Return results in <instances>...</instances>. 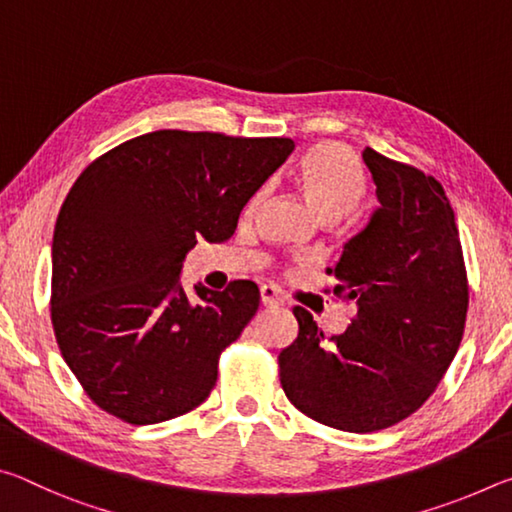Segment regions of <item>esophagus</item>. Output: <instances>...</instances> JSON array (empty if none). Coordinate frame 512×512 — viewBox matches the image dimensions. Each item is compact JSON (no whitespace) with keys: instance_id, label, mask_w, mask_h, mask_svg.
<instances>
[{"instance_id":"1","label":"esophagus","mask_w":512,"mask_h":512,"mask_svg":"<svg viewBox=\"0 0 512 512\" xmlns=\"http://www.w3.org/2000/svg\"><path fill=\"white\" fill-rule=\"evenodd\" d=\"M259 298H262L264 307H273L282 302L280 291H277V287H273V284H262V289H259Z\"/></svg>"}]
</instances>
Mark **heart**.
<instances>
[{
	"label": "heart",
	"mask_w": 512,
	"mask_h": 512,
	"mask_svg": "<svg viewBox=\"0 0 512 512\" xmlns=\"http://www.w3.org/2000/svg\"><path fill=\"white\" fill-rule=\"evenodd\" d=\"M296 185L320 221L334 223L348 216L368 192L361 160L341 144L325 142L309 149L296 169ZM259 201L255 198L253 205Z\"/></svg>",
	"instance_id": "obj_1"
}]
</instances>
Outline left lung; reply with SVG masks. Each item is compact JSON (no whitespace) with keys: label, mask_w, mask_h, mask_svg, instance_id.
I'll list each match as a JSON object with an SVG mask.
<instances>
[{"label":"left lung","mask_w":512,"mask_h":512,"mask_svg":"<svg viewBox=\"0 0 512 512\" xmlns=\"http://www.w3.org/2000/svg\"><path fill=\"white\" fill-rule=\"evenodd\" d=\"M363 162L379 207L327 268L334 293L354 302L357 316L325 339L296 307L298 339L277 357L291 404L350 433L393 427L418 411L456 357L467 316L463 250L445 189L372 149Z\"/></svg>","instance_id":"obj_1"}]
</instances>
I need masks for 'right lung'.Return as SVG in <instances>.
I'll return each mask as SVG.
<instances>
[{
  "instance_id": "1",
  "label": "right lung",
  "mask_w": 512,
  "mask_h": 512,
  "mask_svg": "<svg viewBox=\"0 0 512 512\" xmlns=\"http://www.w3.org/2000/svg\"><path fill=\"white\" fill-rule=\"evenodd\" d=\"M293 146L289 137L155 131L101 155L69 189L51 244V323L103 411L155 424L207 400L259 289L196 284L192 302L183 262L198 239L235 235L241 210Z\"/></svg>"
}]
</instances>
